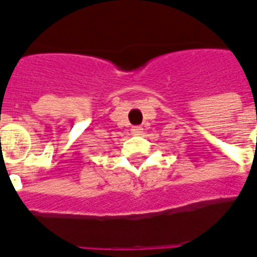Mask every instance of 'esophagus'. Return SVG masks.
I'll return each mask as SVG.
<instances>
[{
	"instance_id": "34e87169",
	"label": "esophagus",
	"mask_w": 257,
	"mask_h": 257,
	"mask_svg": "<svg viewBox=\"0 0 257 257\" xmlns=\"http://www.w3.org/2000/svg\"><path fill=\"white\" fill-rule=\"evenodd\" d=\"M131 132H132V135H142L143 134V128L142 126H134L131 129Z\"/></svg>"
}]
</instances>
